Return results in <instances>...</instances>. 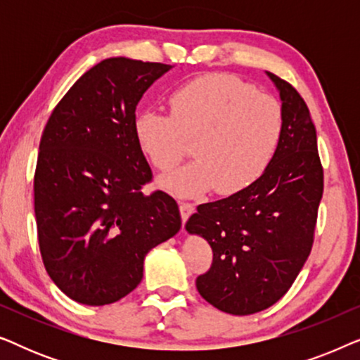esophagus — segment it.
Here are the masks:
<instances>
[{
	"label": "esophagus",
	"instance_id": "1",
	"mask_svg": "<svg viewBox=\"0 0 360 360\" xmlns=\"http://www.w3.org/2000/svg\"><path fill=\"white\" fill-rule=\"evenodd\" d=\"M193 211H195V206L191 203H180V214H181V221H184V224L186 223V219L193 214Z\"/></svg>",
	"mask_w": 360,
	"mask_h": 360
}]
</instances>
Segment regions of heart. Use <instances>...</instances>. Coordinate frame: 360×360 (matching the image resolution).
I'll return each mask as SVG.
<instances>
[{
	"mask_svg": "<svg viewBox=\"0 0 360 360\" xmlns=\"http://www.w3.org/2000/svg\"><path fill=\"white\" fill-rule=\"evenodd\" d=\"M170 112L144 110L134 120L141 150L162 172L174 170L193 137L195 160L160 180L181 198L216 188L229 196L249 188L269 169L283 132V111L274 96L238 77L211 73L170 95Z\"/></svg>",
	"mask_w": 360,
	"mask_h": 360,
	"instance_id": "b5f03b06",
	"label": "heart"
}]
</instances>
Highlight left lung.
Listing matches in <instances>:
<instances>
[{"label":"left lung","mask_w":360,"mask_h":360,"mask_svg":"<svg viewBox=\"0 0 360 360\" xmlns=\"http://www.w3.org/2000/svg\"><path fill=\"white\" fill-rule=\"evenodd\" d=\"M267 75L283 111L277 154L254 185L200 205L185 224L213 249L210 270L196 278L200 295L238 316L272 307L292 287L311 252L323 196L316 129L307 103L288 82Z\"/></svg>","instance_id":"1"}]
</instances>
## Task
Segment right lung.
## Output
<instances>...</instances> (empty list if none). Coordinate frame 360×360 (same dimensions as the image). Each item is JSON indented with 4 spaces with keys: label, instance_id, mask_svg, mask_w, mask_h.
Masks as SVG:
<instances>
[{
    "label": "right lung",
    "instance_id": "right-lung-1",
    "mask_svg": "<svg viewBox=\"0 0 360 360\" xmlns=\"http://www.w3.org/2000/svg\"><path fill=\"white\" fill-rule=\"evenodd\" d=\"M172 65L106 58L73 83L49 117L34 175V211L49 277L103 307L142 280L147 252L181 228L176 201L142 193L152 170L134 136L137 103Z\"/></svg>",
    "mask_w": 360,
    "mask_h": 360
}]
</instances>
